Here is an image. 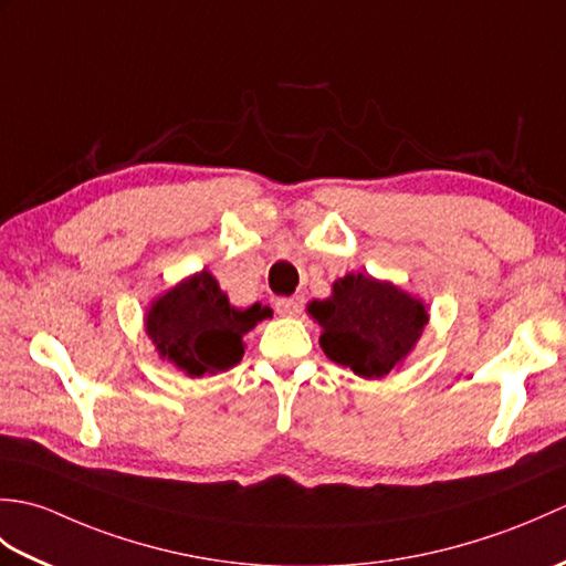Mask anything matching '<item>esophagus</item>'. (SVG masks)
<instances>
[{"label": "esophagus", "mask_w": 566, "mask_h": 566, "mask_svg": "<svg viewBox=\"0 0 566 566\" xmlns=\"http://www.w3.org/2000/svg\"><path fill=\"white\" fill-rule=\"evenodd\" d=\"M302 306H304L302 296H282V298H276V302H274V311L280 316L302 314Z\"/></svg>", "instance_id": "1"}]
</instances>
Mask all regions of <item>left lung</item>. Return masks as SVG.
Returning <instances> with one entry per match:
<instances>
[{
	"mask_svg": "<svg viewBox=\"0 0 566 566\" xmlns=\"http://www.w3.org/2000/svg\"><path fill=\"white\" fill-rule=\"evenodd\" d=\"M308 314L323 326V353L367 379L389 375L428 323L418 298L363 272L335 282L333 296L311 302Z\"/></svg>",
	"mask_w": 566,
	"mask_h": 566,
	"instance_id": "obj_1",
	"label": "left lung"
}]
</instances>
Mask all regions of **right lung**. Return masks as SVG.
I'll use <instances>...</instances> for the list:
<instances>
[{"mask_svg": "<svg viewBox=\"0 0 566 566\" xmlns=\"http://www.w3.org/2000/svg\"><path fill=\"white\" fill-rule=\"evenodd\" d=\"M268 316L272 311L260 304L233 308L219 282L203 270L150 306L146 331L163 357L189 377H201L238 365L245 353L243 335Z\"/></svg>", "mask_w": 566, "mask_h": 566, "instance_id": "add662e5", "label": "right lung"}]
</instances>
